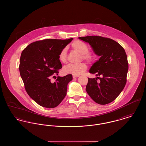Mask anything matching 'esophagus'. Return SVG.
I'll list each match as a JSON object with an SVG mask.
<instances>
[{"label":"esophagus","instance_id":"34e87169","mask_svg":"<svg viewBox=\"0 0 146 146\" xmlns=\"http://www.w3.org/2000/svg\"><path fill=\"white\" fill-rule=\"evenodd\" d=\"M73 77V78H76V77H79V76H76V75H73L72 76Z\"/></svg>","mask_w":146,"mask_h":146}]
</instances>
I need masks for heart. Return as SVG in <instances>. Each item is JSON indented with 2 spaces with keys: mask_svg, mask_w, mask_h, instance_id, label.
<instances>
[{
  "mask_svg": "<svg viewBox=\"0 0 146 146\" xmlns=\"http://www.w3.org/2000/svg\"><path fill=\"white\" fill-rule=\"evenodd\" d=\"M72 48L82 54V58L86 61L92 62L95 60V56L89 52V46L82 40H77L74 41L71 44ZM59 59L62 62H66L67 60V52L66 48L62 49L59 54ZM87 69V65L85 63L80 64H69L65 66L63 68V72L65 74H72L78 76L86 71Z\"/></svg>",
  "mask_w": 146,
  "mask_h": 146,
  "instance_id": "b5f03b06",
  "label": "heart"
}]
</instances>
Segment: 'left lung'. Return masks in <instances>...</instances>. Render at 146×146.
Segmentation results:
<instances>
[{
  "mask_svg": "<svg viewBox=\"0 0 146 146\" xmlns=\"http://www.w3.org/2000/svg\"><path fill=\"white\" fill-rule=\"evenodd\" d=\"M79 39L88 43L95 53L100 56L90 70V73L98 77L88 78L86 92L98 104L110 103L118 97L126 84L129 64L126 52L119 43L109 38L90 36Z\"/></svg>",
  "mask_w": 146,
  "mask_h": 146,
  "instance_id": "obj_1",
  "label": "left lung"
}]
</instances>
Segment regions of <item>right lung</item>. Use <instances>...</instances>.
<instances>
[{
    "label": "right lung",
    "mask_w": 146,
    "mask_h": 146,
    "mask_svg": "<svg viewBox=\"0 0 146 146\" xmlns=\"http://www.w3.org/2000/svg\"><path fill=\"white\" fill-rule=\"evenodd\" d=\"M72 39L38 40L30 44L22 52L19 70L25 90L42 107H56L66 95L67 86L72 80V75H55L62 68L59 53ZM55 76L56 81L51 82V78Z\"/></svg>",
    "instance_id": "add662e5"
}]
</instances>
